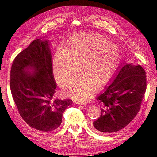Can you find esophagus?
Segmentation results:
<instances>
[{"mask_svg": "<svg viewBox=\"0 0 157 157\" xmlns=\"http://www.w3.org/2000/svg\"><path fill=\"white\" fill-rule=\"evenodd\" d=\"M74 102H75L76 104H77V105H84V103H83V102L78 101V100H74Z\"/></svg>", "mask_w": 157, "mask_h": 157, "instance_id": "1", "label": "esophagus"}]
</instances>
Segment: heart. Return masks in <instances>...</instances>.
I'll return each instance as SVG.
<instances>
[{
  "mask_svg": "<svg viewBox=\"0 0 157 157\" xmlns=\"http://www.w3.org/2000/svg\"><path fill=\"white\" fill-rule=\"evenodd\" d=\"M67 46L55 53V77L61 86H67L82 63L86 73L70 82L66 92L79 101H86L96 92L97 84L102 86L111 78L117 67V48L103 35L92 32L77 33Z\"/></svg>",
  "mask_w": 157,
  "mask_h": 157,
  "instance_id": "b5f03b06",
  "label": "heart"
}]
</instances>
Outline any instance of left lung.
<instances>
[{"label":"left lung","mask_w":157,"mask_h":157,"mask_svg":"<svg viewBox=\"0 0 157 157\" xmlns=\"http://www.w3.org/2000/svg\"><path fill=\"white\" fill-rule=\"evenodd\" d=\"M146 86L145 71L140 65L122 66L111 84L96 98L101 113L93 122L94 128L110 134L126 126L140 111Z\"/></svg>","instance_id":"left-lung-1"}]
</instances>
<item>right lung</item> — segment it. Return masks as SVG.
<instances>
[{"label": "right lung", "mask_w": 157, "mask_h": 157, "mask_svg": "<svg viewBox=\"0 0 157 157\" xmlns=\"http://www.w3.org/2000/svg\"><path fill=\"white\" fill-rule=\"evenodd\" d=\"M52 60L48 41L38 39L17 55L10 71V86L19 113L28 125L43 132L60 126L71 103L54 99L57 86Z\"/></svg>", "instance_id": "1"}]
</instances>
